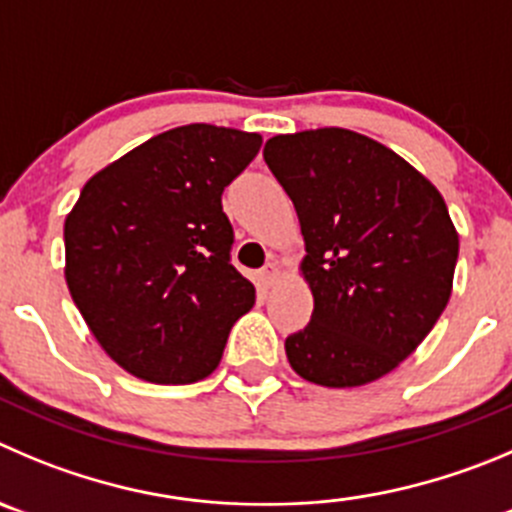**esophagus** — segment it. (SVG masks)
<instances>
[{
  "label": "esophagus",
  "instance_id": "34e87169",
  "mask_svg": "<svg viewBox=\"0 0 512 512\" xmlns=\"http://www.w3.org/2000/svg\"><path fill=\"white\" fill-rule=\"evenodd\" d=\"M278 278H280V270L275 262H267V265L257 272V283H260V288H265V290L278 283Z\"/></svg>",
  "mask_w": 512,
  "mask_h": 512
}]
</instances>
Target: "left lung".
I'll list each match as a JSON object with an SVG mask.
<instances>
[{
    "instance_id": "8db88e82",
    "label": "left lung",
    "mask_w": 512,
    "mask_h": 512,
    "mask_svg": "<svg viewBox=\"0 0 512 512\" xmlns=\"http://www.w3.org/2000/svg\"><path fill=\"white\" fill-rule=\"evenodd\" d=\"M265 164L298 212L313 315L285 338L303 379H381L427 338L450 300L457 240L442 194L374 138L346 128L275 136Z\"/></svg>"
}]
</instances>
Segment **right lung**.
Wrapping results in <instances>:
<instances>
[{
    "instance_id": "add662e5",
    "label": "right lung",
    "mask_w": 512,
    "mask_h": 512,
    "mask_svg": "<svg viewBox=\"0 0 512 512\" xmlns=\"http://www.w3.org/2000/svg\"><path fill=\"white\" fill-rule=\"evenodd\" d=\"M257 133L171 128L113 161L65 219V280L103 351L151 384H194L219 366L229 328L255 303L232 265L224 186Z\"/></svg>"
}]
</instances>
